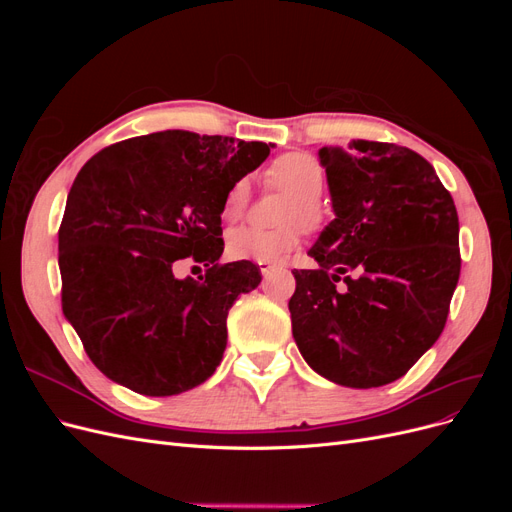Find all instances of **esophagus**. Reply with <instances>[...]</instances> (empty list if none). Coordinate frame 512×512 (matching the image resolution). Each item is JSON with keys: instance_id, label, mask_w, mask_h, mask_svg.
I'll return each mask as SVG.
<instances>
[{"instance_id": "esophagus-1", "label": "esophagus", "mask_w": 512, "mask_h": 512, "mask_svg": "<svg viewBox=\"0 0 512 512\" xmlns=\"http://www.w3.org/2000/svg\"><path fill=\"white\" fill-rule=\"evenodd\" d=\"M258 269H260V273L262 275H269V273H273L275 269H280V265H275V262H258Z\"/></svg>"}]
</instances>
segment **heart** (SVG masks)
Instances as JSON below:
<instances>
[{"label": "heart", "mask_w": 512, "mask_h": 512, "mask_svg": "<svg viewBox=\"0 0 512 512\" xmlns=\"http://www.w3.org/2000/svg\"><path fill=\"white\" fill-rule=\"evenodd\" d=\"M267 181L277 190L290 194V200L282 211V224L277 230H256L241 226L230 230L226 239V254L232 260L277 262L286 258L299 245V222L305 228H316L322 220L318 198L327 183L322 164L309 153H284L267 168ZM250 203V181L239 179L230 185L224 196L222 213L226 220H237Z\"/></svg>", "instance_id": "1"}]
</instances>
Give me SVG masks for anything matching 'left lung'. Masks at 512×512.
<instances>
[{"instance_id":"8db88e82","label":"left lung","mask_w":512,"mask_h":512,"mask_svg":"<svg viewBox=\"0 0 512 512\" xmlns=\"http://www.w3.org/2000/svg\"><path fill=\"white\" fill-rule=\"evenodd\" d=\"M318 158L335 220L307 252L318 269L292 271V337L322 378L371 389L438 342L461 269L457 209L408 147L350 141Z\"/></svg>"}]
</instances>
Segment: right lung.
Returning <instances> with one entry per match:
<instances>
[{"mask_svg": "<svg viewBox=\"0 0 512 512\" xmlns=\"http://www.w3.org/2000/svg\"><path fill=\"white\" fill-rule=\"evenodd\" d=\"M273 145L166 130L96 153L59 226L61 307L85 352L126 389L168 397L213 376L228 309L260 284L250 260L220 265L230 185ZM192 255L208 273L174 277Z\"/></svg>", "mask_w": 512, "mask_h": 512, "instance_id": "add662e5", "label": "right lung"}]
</instances>
